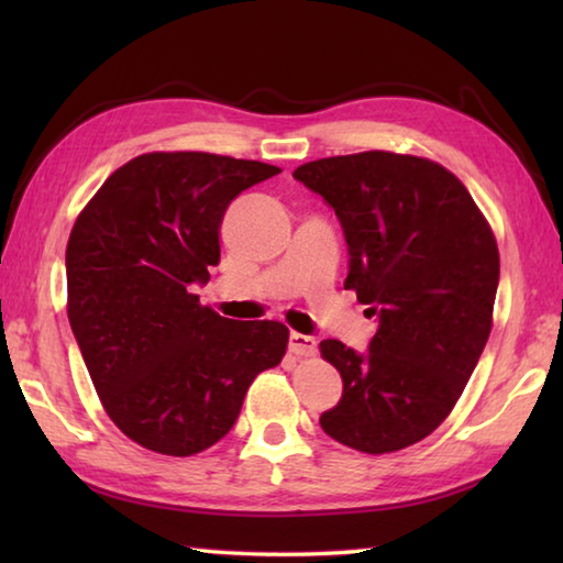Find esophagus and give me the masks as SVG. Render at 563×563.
Wrapping results in <instances>:
<instances>
[{
	"label": "esophagus",
	"mask_w": 563,
	"mask_h": 563,
	"mask_svg": "<svg viewBox=\"0 0 563 563\" xmlns=\"http://www.w3.org/2000/svg\"><path fill=\"white\" fill-rule=\"evenodd\" d=\"M288 347H290L292 355L302 357V355H312V352L318 350V342H316V338L302 335V332H290V342H288Z\"/></svg>",
	"instance_id": "obj_1"
}]
</instances>
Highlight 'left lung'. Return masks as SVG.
Here are the masks:
<instances>
[{
    "instance_id": "8db88e82",
    "label": "left lung",
    "mask_w": 563,
    "mask_h": 563,
    "mask_svg": "<svg viewBox=\"0 0 563 563\" xmlns=\"http://www.w3.org/2000/svg\"><path fill=\"white\" fill-rule=\"evenodd\" d=\"M292 178L335 211L345 288L379 322L365 352L320 342L342 377L320 427L357 452L405 450L444 422L487 345L497 241L462 180L434 161L365 151L310 161Z\"/></svg>"
}]
</instances>
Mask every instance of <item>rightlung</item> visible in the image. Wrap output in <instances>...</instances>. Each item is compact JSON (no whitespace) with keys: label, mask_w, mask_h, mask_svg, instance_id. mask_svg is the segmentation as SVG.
<instances>
[{"label":"right lung","mask_w":563,"mask_h":563,"mask_svg":"<svg viewBox=\"0 0 563 563\" xmlns=\"http://www.w3.org/2000/svg\"><path fill=\"white\" fill-rule=\"evenodd\" d=\"M275 174L201 151L144 154L113 170L76 218L71 332L107 415L151 452L190 456L223 440L253 379L285 355L283 322L228 320L194 292L221 261L225 208Z\"/></svg>","instance_id":"obj_1"}]
</instances>
